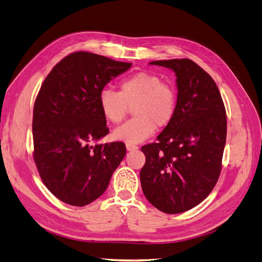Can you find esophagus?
I'll return each mask as SVG.
<instances>
[{
    "mask_svg": "<svg viewBox=\"0 0 262 262\" xmlns=\"http://www.w3.org/2000/svg\"><path fill=\"white\" fill-rule=\"evenodd\" d=\"M126 149H127L128 151H135V150L138 149V147L135 146V144H129V143H127V144H126Z\"/></svg>",
    "mask_w": 262,
    "mask_h": 262,
    "instance_id": "esophagus-1",
    "label": "esophagus"
}]
</instances>
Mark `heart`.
Returning a JSON list of instances; mask_svg holds the SVG:
<instances>
[{
  "mask_svg": "<svg viewBox=\"0 0 262 262\" xmlns=\"http://www.w3.org/2000/svg\"><path fill=\"white\" fill-rule=\"evenodd\" d=\"M98 102L103 118L112 124H120L133 108L135 118L112 134L115 140L133 144L152 136L156 127L165 128L172 122L177 112L178 94L161 76L138 72L123 80L119 92L102 90Z\"/></svg>",
  "mask_w": 262,
  "mask_h": 262,
  "instance_id": "1",
  "label": "heart"
}]
</instances>
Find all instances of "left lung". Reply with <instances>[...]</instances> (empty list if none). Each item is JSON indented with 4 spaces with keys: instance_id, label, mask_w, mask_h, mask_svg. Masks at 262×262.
<instances>
[{
    "instance_id": "1",
    "label": "left lung",
    "mask_w": 262,
    "mask_h": 262,
    "mask_svg": "<svg viewBox=\"0 0 262 262\" xmlns=\"http://www.w3.org/2000/svg\"><path fill=\"white\" fill-rule=\"evenodd\" d=\"M150 63L175 71L178 105L158 141L141 148L146 163L140 182L154 207L180 214L204 201L219 179L227 138L226 108L215 81L194 61L182 58Z\"/></svg>"
}]
</instances>
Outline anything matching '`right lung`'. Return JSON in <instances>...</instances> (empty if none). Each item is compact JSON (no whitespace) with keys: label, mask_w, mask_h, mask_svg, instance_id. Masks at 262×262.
<instances>
[{"label":"right lung","mask_w":262,"mask_h":262,"mask_svg":"<svg viewBox=\"0 0 262 262\" xmlns=\"http://www.w3.org/2000/svg\"><path fill=\"white\" fill-rule=\"evenodd\" d=\"M89 52L66 56L48 73L33 108V160L46 188L67 204L85 206L108 188L126 154L123 142L96 144L109 133L99 94L128 70Z\"/></svg>","instance_id":"add662e5"}]
</instances>
